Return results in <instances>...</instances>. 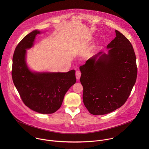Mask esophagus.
<instances>
[{"label":"esophagus","instance_id":"obj_1","mask_svg":"<svg viewBox=\"0 0 149 149\" xmlns=\"http://www.w3.org/2000/svg\"><path fill=\"white\" fill-rule=\"evenodd\" d=\"M81 74V72L79 70H77L76 72V77L77 80H79L80 79Z\"/></svg>","mask_w":149,"mask_h":149}]
</instances>
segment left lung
<instances>
[{"mask_svg": "<svg viewBox=\"0 0 149 149\" xmlns=\"http://www.w3.org/2000/svg\"><path fill=\"white\" fill-rule=\"evenodd\" d=\"M107 46L80 67L84 106L92 115H105L122 106L137 77L135 54L131 43L118 30Z\"/></svg>", "mask_w": 149, "mask_h": 149, "instance_id": "obj_1", "label": "left lung"}]
</instances>
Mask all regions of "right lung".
Here are the masks:
<instances>
[{"mask_svg":"<svg viewBox=\"0 0 149 149\" xmlns=\"http://www.w3.org/2000/svg\"><path fill=\"white\" fill-rule=\"evenodd\" d=\"M35 30L26 36L15 48L13 57L12 78L24 104L43 114L53 113L61 106L64 96L76 83L75 70L68 72H36L26 64V50L34 45Z\"/></svg>","mask_w":149,"mask_h":149,"instance_id":"1","label":"right lung"}]
</instances>
